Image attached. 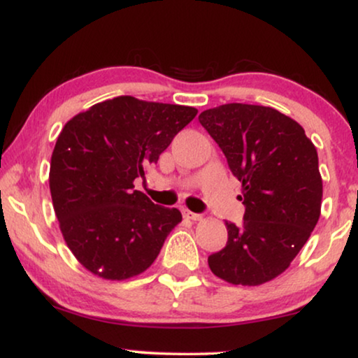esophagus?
I'll use <instances>...</instances> for the list:
<instances>
[{"instance_id":"34e87169","label":"esophagus","mask_w":358,"mask_h":358,"mask_svg":"<svg viewBox=\"0 0 358 358\" xmlns=\"http://www.w3.org/2000/svg\"><path fill=\"white\" fill-rule=\"evenodd\" d=\"M183 216L187 219H192V221H201V214L198 213H192V211H183Z\"/></svg>"}]
</instances>
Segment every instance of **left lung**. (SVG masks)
<instances>
[{
  "mask_svg": "<svg viewBox=\"0 0 358 358\" xmlns=\"http://www.w3.org/2000/svg\"><path fill=\"white\" fill-rule=\"evenodd\" d=\"M242 183V224L226 221L227 244L209 268L232 285L255 287L283 273L316 227L322 180L304 129L273 108L229 103L198 116Z\"/></svg>",
  "mask_w": 358,
  "mask_h": 358,
  "instance_id": "obj_1",
  "label": "left lung"
}]
</instances>
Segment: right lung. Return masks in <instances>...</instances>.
I'll return each mask as SVG.
<instances>
[{
    "label": "right lung",
    "instance_id": "1",
    "mask_svg": "<svg viewBox=\"0 0 358 358\" xmlns=\"http://www.w3.org/2000/svg\"><path fill=\"white\" fill-rule=\"evenodd\" d=\"M196 113L117 96L65 124L50 160L52 203L66 245L92 273L106 280L142 273L182 221L176 208L134 189V180L145 178Z\"/></svg>",
    "mask_w": 358,
    "mask_h": 358
}]
</instances>
